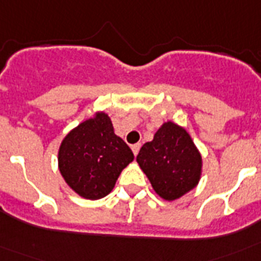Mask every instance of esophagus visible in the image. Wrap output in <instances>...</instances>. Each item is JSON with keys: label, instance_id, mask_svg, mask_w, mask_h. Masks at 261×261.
<instances>
[{"label": "esophagus", "instance_id": "esophagus-1", "mask_svg": "<svg viewBox=\"0 0 261 261\" xmlns=\"http://www.w3.org/2000/svg\"><path fill=\"white\" fill-rule=\"evenodd\" d=\"M130 147H132L133 154H135V155H137L138 151H140V147H141V144H135V145H132Z\"/></svg>", "mask_w": 261, "mask_h": 261}]
</instances>
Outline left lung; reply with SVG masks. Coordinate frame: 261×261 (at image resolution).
Returning <instances> with one entry per match:
<instances>
[{"label": "left lung", "instance_id": "1", "mask_svg": "<svg viewBox=\"0 0 261 261\" xmlns=\"http://www.w3.org/2000/svg\"><path fill=\"white\" fill-rule=\"evenodd\" d=\"M136 159L156 195L167 201L193 190L201 176V154L186 129L172 121L162 124Z\"/></svg>", "mask_w": 261, "mask_h": 261}]
</instances>
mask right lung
<instances>
[{"mask_svg":"<svg viewBox=\"0 0 261 261\" xmlns=\"http://www.w3.org/2000/svg\"><path fill=\"white\" fill-rule=\"evenodd\" d=\"M135 159L128 145L115 135L105 112L71 129L59 149V168L66 184L87 200H98L114 190L120 172Z\"/></svg>","mask_w":261,"mask_h":261,"instance_id":"right-lung-1","label":"right lung"}]
</instances>
